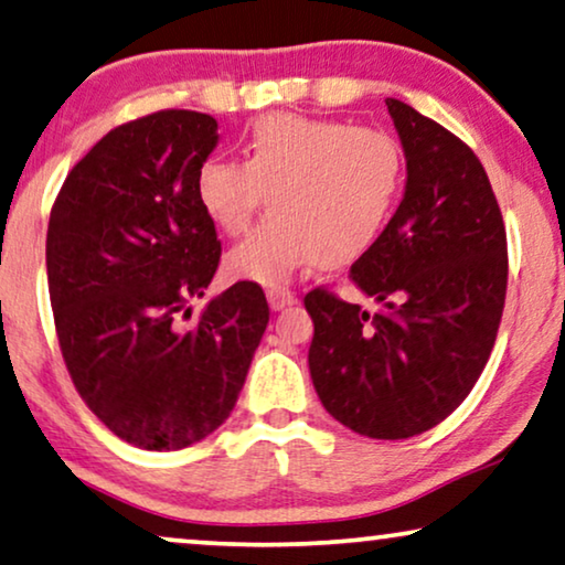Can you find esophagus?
Returning a JSON list of instances; mask_svg holds the SVG:
<instances>
[{"mask_svg": "<svg viewBox=\"0 0 565 565\" xmlns=\"http://www.w3.org/2000/svg\"><path fill=\"white\" fill-rule=\"evenodd\" d=\"M266 299H268V307H271L274 312H279V309L289 307V305H294V301H297L294 291H289V289H268Z\"/></svg>", "mask_w": 565, "mask_h": 565, "instance_id": "34e87169", "label": "esophagus"}]
</instances>
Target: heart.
Listing matches in <instances>:
<instances>
[{
  "label": "heart",
  "instance_id": "b5f03b06",
  "mask_svg": "<svg viewBox=\"0 0 565 565\" xmlns=\"http://www.w3.org/2000/svg\"><path fill=\"white\" fill-rule=\"evenodd\" d=\"M194 192L227 235L266 202L271 214L227 253L225 266L241 281L284 286L301 266L351 264L381 241L404 192V153L376 127L274 113L250 125L245 161H202Z\"/></svg>",
  "mask_w": 565,
  "mask_h": 565
}]
</instances>
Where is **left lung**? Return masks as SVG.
Masks as SVG:
<instances>
[{"label":"left lung","mask_w":565,"mask_h":565,"mask_svg":"<svg viewBox=\"0 0 565 565\" xmlns=\"http://www.w3.org/2000/svg\"><path fill=\"white\" fill-rule=\"evenodd\" d=\"M407 181L386 233L351 266L379 305L309 291V376L322 407L353 433L402 440L466 399L502 322L507 233L473 150L430 117L386 99Z\"/></svg>","instance_id":"8db88e82"}]
</instances>
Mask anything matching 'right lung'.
<instances>
[{
    "label": "right lung",
    "instance_id": "obj_1",
    "mask_svg": "<svg viewBox=\"0 0 565 565\" xmlns=\"http://www.w3.org/2000/svg\"><path fill=\"white\" fill-rule=\"evenodd\" d=\"M217 142V120L192 109L115 127L71 169L47 222L63 361L94 415L142 450H181L217 430L268 324L250 281L181 324L220 264L194 192Z\"/></svg>",
    "mask_w": 565,
    "mask_h": 565
}]
</instances>
